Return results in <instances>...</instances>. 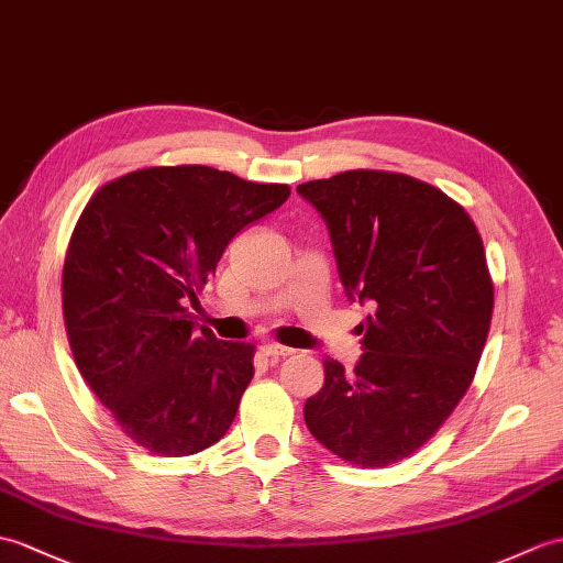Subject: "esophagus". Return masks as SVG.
Here are the masks:
<instances>
[{
    "label": "esophagus",
    "instance_id": "34e87169",
    "mask_svg": "<svg viewBox=\"0 0 563 563\" xmlns=\"http://www.w3.org/2000/svg\"><path fill=\"white\" fill-rule=\"evenodd\" d=\"M261 352H264L266 357H290L295 350L278 345V343H266V345H261Z\"/></svg>",
    "mask_w": 563,
    "mask_h": 563
}]
</instances>
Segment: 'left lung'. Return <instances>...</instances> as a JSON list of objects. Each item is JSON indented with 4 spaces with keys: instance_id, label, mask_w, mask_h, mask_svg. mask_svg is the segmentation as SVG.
<instances>
[{
    "instance_id": "1",
    "label": "left lung",
    "mask_w": 563,
    "mask_h": 563,
    "mask_svg": "<svg viewBox=\"0 0 563 563\" xmlns=\"http://www.w3.org/2000/svg\"><path fill=\"white\" fill-rule=\"evenodd\" d=\"M297 191L323 216L350 302H369L355 369L323 360L311 437L345 463L386 467L437 434L473 384L494 285L473 218L441 189L347 169Z\"/></svg>"
}]
</instances>
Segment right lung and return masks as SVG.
Masks as SVG:
<instances>
[{"mask_svg":"<svg viewBox=\"0 0 563 563\" xmlns=\"http://www.w3.org/2000/svg\"><path fill=\"white\" fill-rule=\"evenodd\" d=\"M287 196L206 165L134 169L90 196L64 258V325L78 372L139 446L179 459L225 437L254 345L196 331L189 305L234 234Z\"/></svg>","mask_w":563,"mask_h":563,"instance_id":"obj_1","label":"right lung"}]
</instances>
